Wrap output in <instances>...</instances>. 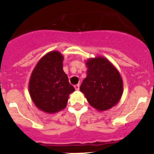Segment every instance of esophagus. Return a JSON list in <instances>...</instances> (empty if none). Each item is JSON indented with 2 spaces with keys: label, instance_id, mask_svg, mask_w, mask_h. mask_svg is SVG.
<instances>
[{
  "label": "esophagus",
  "instance_id": "1",
  "mask_svg": "<svg viewBox=\"0 0 154 154\" xmlns=\"http://www.w3.org/2000/svg\"><path fill=\"white\" fill-rule=\"evenodd\" d=\"M74 88H75V89L77 90V91H78V90L80 89V85H76L74 86Z\"/></svg>",
  "mask_w": 154,
  "mask_h": 154
}]
</instances>
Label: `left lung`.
<instances>
[{"instance_id": "8db88e82", "label": "left lung", "mask_w": 154, "mask_h": 154, "mask_svg": "<svg viewBox=\"0 0 154 154\" xmlns=\"http://www.w3.org/2000/svg\"><path fill=\"white\" fill-rule=\"evenodd\" d=\"M86 66L87 77L80 90L89 104L98 111L111 109L123 94V81L119 71L103 56L87 59Z\"/></svg>"}]
</instances>
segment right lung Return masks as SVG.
<instances>
[{
	"label": "right lung",
	"instance_id": "add662e5",
	"mask_svg": "<svg viewBox=\"0 0 154 154\" xmlns=\"http://www.w3.org/2000/svg\"><path fill=\"white\" fill-rule=\"evenodd\" d=\"M64 57L49 51L39 60L31 73L29 92L34 105L48 113L65 109L69 94L75 91L63 69Z\"/></svg>",
	"mask_w": 154,
	"mask_h": 154
}]
</instances>
